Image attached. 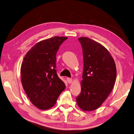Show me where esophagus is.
Listing matches in <instances>:
<instances>
[{"label": "esophagus", "instance_id": "obj_1", "mask_svg": "<svg viewBox=\"0 0 134 134\" xmlns=\"http://www.w3.org/2000/svg\"><path fill=\"white\" fill-rule=\"evenodd\" d=\"M66 80H67V81H68V83L69 84H70V83H71V82H72V79L71 78H66Z\"/></svg>", "mask_w": 134, "mask_h": 134}]
</instances>
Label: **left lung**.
<instances>
[{"instance_id": "1", "label": "left lung", "mask_w": 134, "mask_h": 134, "mask_svg": "<svg viewBox=\"0 0 134 134\" xmlns=\"http://www.w3.org/2000/svg\"><path fill=\"white\" fill-rule=\"evenodd\" d=\"M83 50L84 69L81 92L76 98L79 107L92 111L101 105L114 87L116 67L109 51L87 37L79 38Z\"/></svg>"}]
</instances>
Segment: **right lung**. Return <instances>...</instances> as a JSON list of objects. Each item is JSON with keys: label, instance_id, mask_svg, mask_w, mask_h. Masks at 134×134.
<instances>
[{"label": "right lung", "instance_id": "right-lung-1", "mask_svg": "<svg viewBox=\"0 0 134 134\" xmlns=\"http://www.w3.org/2000/svg\"><path fill=\"white\" fill-rule=\"evenodd\" d=\"M67 37L54 36L40 41L27 53L21 66L23 87L35 106L52 107L65 88L57 74L56 53Z\"/></svg>", "mask_w": 134, "mask_h": 134}]
</instances>
